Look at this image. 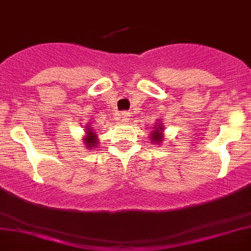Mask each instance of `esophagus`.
<instances>
[{
  "label": "esophagus",
  "mask_w": 251,
  "mask_h": 251,
  "mask_svg": "<svg viewBox=\"0 0 251 251\" xmlns=\"http://www.w3.org/2000/svg\"><path fill=\"white\" fill-rule=\"evenodd\" d=\"M119 119H122V121H127V119H128V114L127 113H122L121 115H119Z\"/></svg>",
  "instance_id": "obj_1"
}]
</instances>
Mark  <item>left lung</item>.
Segmentation results:
<instances>
[{
    "instance_id": "obj_1",
    "label": "left lung",
    "mask_w": 251,
    "mask_h": 251,
    "mask_svg": "<svg viewBox=\"0 0 251 251\" xmlns=\"http://www.w3.org/2000/svg\"><path fill=\"white\" fill-rule=\"evenodd\" d=\"M159 123H156V126L152 127V130L150 133V141L154 145H161L163 140H164V123H161L158 119Z\"/></svg>"
}]
</instances>
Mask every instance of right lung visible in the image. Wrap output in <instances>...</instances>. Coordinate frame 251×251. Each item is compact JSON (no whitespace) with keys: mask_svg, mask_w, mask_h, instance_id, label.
<instances>
[{"mask_svg":"<svg viewBox=\"0 0 251 251\" xmlns=\"http://www.w3.org/2000/svg\"><path fill=\"white\" fill-rule=\"evenodd\" d=\"M84 136L82 140H83L84 148L87 150H93L95 148L99 146V140H97V133L96 129H93V127H90V126H86V129H84Z\"/></svg>","mask_w":251,"mask_h":251,"instance_id":"add662e5","label":"right lung"}]
</instances>
